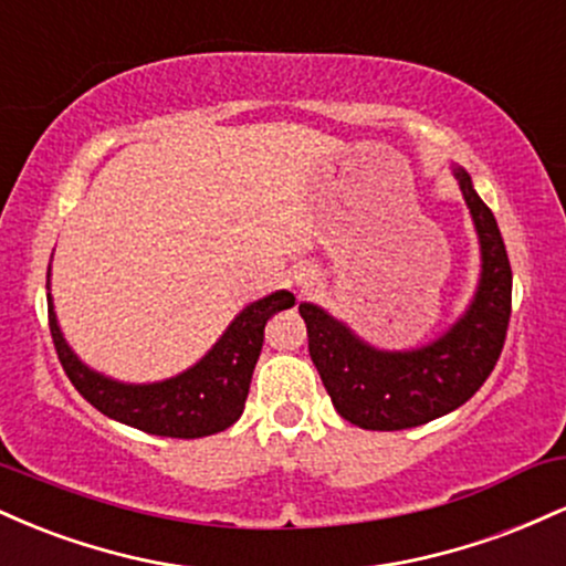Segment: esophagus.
<instances>
[{
    "instance_id": "1",
    "label": "esophagus",
    "mask_w": 566,
    "mask_h": 566,
    "mask_svg": "<svg viewBox=\"0 0 566 566\" xmlns=\"http://www.w3.org/2000/svg\"><path fill=\"white\" fill-rule=\"evenodd\" d=\"M297 284H301V287H311V284H314V271H305V274L297 276Z\"/></svg>"
}]
</instances>
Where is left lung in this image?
Wrapping results in <instances>:
<instances>
[{
    "mask_svg": "<svg viewBox=\"0 0 566 566\" xmlns=\"http://www.w3.org/2000/svg\"><path fill=\"white\" fill-rule=\"evenodd\" d=\"M482 252L471 303L439 337L418 348L388 350L367 343L316 303H301L308 354L340 418L367 431H401L452 412L495 369L511 319V263L497 220L471 175L452 165Z\"/></svg>",
    "mask_w": 566,
    "mask_h": 566,
    "instance_id": "left-lung-1",
    "label": "left lung"
}]
</instances>
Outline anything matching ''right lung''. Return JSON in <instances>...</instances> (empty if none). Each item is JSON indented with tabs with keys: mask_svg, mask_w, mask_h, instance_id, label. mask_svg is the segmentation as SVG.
<instances>
[{
	"mask_svg": "<svg viewBox=\"0 0 566 566\" xmlns=\"http://www.w3.org/2000/svg\"><path fill=\"white\" fill-rule=\"evenodd\" d=\"M292 305H295L292 292H271L261 301L244 305L197 365L157 382H122L87 367L74 354L61 333L53 295L48 292L50 333H53L57 359L76 391L106 418L154 433V437L172 439L212 437L242 418L252 369L263 348L265 322L276 311L292 308Z\"/></svg>",
	"mask_w": 566,
	"mask_h": 566,
	"instance_id": "right-lung-1",
	"label": "right lung"
}]
</instances>
